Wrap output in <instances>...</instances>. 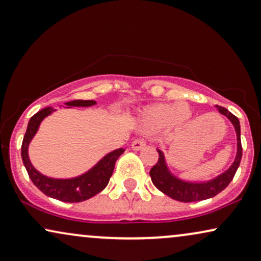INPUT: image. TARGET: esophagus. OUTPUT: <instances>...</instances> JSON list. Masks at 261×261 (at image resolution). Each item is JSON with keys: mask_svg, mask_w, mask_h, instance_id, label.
I'll list each match as a JSON object with an SVG mask.
<instances>
[{"mask_svg": "<svg viewBox=\"0 0 261 261\" xmlns=\"http://www.w3.org/2000/svg\"><path fill=\"white\" fill-rule=\"evenodd\" d=\"M146 145V141L144 139H136L132 143V149L133 150H141Z\"/></svg>", "mask_w": 261, "mask_h": 261, "instance_id": "34e87169", "label": "esophagus"}]
</instances>
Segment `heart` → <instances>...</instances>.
I'll use <instances>...</instances> for the list:
<instances>
[{"mask_svg": "<svg viewBox=\"0 0 261 261\" xmlns=\"http://www.w3.org/2000/svg\"><path fill=\"white\" fill-rule=\"evenodd\" d=\"M191 117L192 111L186 102H159L144 109L139 115V121L146 129H162L168 125L173 128L182 127Z\"/></svg>", "mask_w": 261, "mask_h": 261, "instance_id": "heart-1", "label": "heart"}]
</instances>
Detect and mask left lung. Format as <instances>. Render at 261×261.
Wrapping results in <instances>:
<instances>
[{
    "label": "left lung",
    "mask_w": 261,
    "mask_h": 261,
    "mask_svg": "<svg viewBox=\"0 0 261 261\" xmlns=\"http://www.w3.org/2000/svg\"><path fill=\"white\" fill-rule=\"evenodd\" d=\"M218 111L221 115L226 116L231 123L233 124L234 130L237 136V153L234 157V161L230 168L218 175L217 178L208 180V181L195 182V181H186V180L179 179L170 172L168 165L166 162L165 153L162 150L157 149L159 152V161L155 166L150 170V176L152 180L153 185L160 190L161 192L169 196L170 198L176 199L179 202H197L203 201L217 196L219 192L226 188L230 184L231 180L233 179L236 170L239 168L241 159H242V145H241V127L240 121L236 116L231 114L225 108L221 106H215Z\"/></svg>",
    "instance_id": "1"
}]
</instances>
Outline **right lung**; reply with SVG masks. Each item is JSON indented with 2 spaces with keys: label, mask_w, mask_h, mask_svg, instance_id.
I'll return each instance as SVG.
<instances>
[{
  "label": "right lung",
  "mask_w": 261,
  "mask_h": 261,
  "mask_svg": "<svg viewBox=\"0 0 261 261\" xmlns=\"http://www.w3.org/2000/svg\"><path fill=\"white\" fill-rule=\"evenodd\" d=\"M95 104L96 102L94 100H72L65 102L67 108H71V106L87 108V106H93ZM54 111L56 110L53 108L48 106V108L42 109L30 118L27 133H25L21 144L22 163L28 170L31 181L44 195L59 199L62 202H70V203L86 201L106 188L112 173H114L116 161L124 152V149L121 147V149L111 151L102 157L94 167H92L88 172L75 176V178L56 179L43 175L32 166L31 161L29 159V145H30L32 138L37 133L41 122Z\"/></svg>",
  "instance_id": "obj_1"
}]
</instances>
